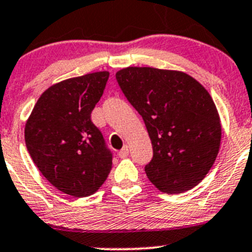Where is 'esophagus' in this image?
Returning <instances> with one entry per match:
<instances>
[{"mask_svg":"<svg viewBox=\"0 0 252 252\" xmlns=\"http://www.w3.org/2000/svg\"><path fill=\"white\" fill-rule=\"evenodd\" d=\"M128 155H129V147L126 145V146H123V149L118 152V156L121 157V158H126Z\"/></svg>","mask_w":252,"mask_h":252,"instance_id":"1","label":"esophagus"}]
</instances>
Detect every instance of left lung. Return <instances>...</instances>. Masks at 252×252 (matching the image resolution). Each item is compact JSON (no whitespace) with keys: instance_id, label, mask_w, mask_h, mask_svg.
Here are the masks:
<instances>
[{"instance_id":"8db88e82","label":"left lung","mask_w":252,"mask_h":252,"mask_svg":"<svg viewBox=\"0 0 252 252\" xmlns=\"http://www.w3.org/2000/svg\"><path fill=\"white\" fill-rule=\"evenodd\" d=\"M116 78L151 139L154 157L145 166L150 182L167 194L196 187L215 163L222 136L208 91L179 70L128 67Z\"/></svg>"}]
</instances>
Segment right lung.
I'll return each instance as SVG.
<instances>
[{"label":"right lung","instance_id":"right-lung-1","mask_svg":"<svg viewBox=\"0 0 252 252\" xmlns=\"http://www.w3.org/2000/svg\"><path fill=\"white\" fill-rule=\"evenodd\" d=\"M110 73L70 78L42 93L25 124V144L41 174L74 197L95 194L112 168V154L91 112Z\"/></svg>","mask_w":252,"mask_h":252}]
</instances>
